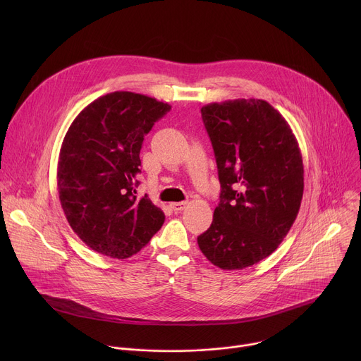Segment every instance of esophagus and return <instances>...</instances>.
<instances>
[{
  "instance_id": "esophagus-1",
  "label": "esophagus",
  "mask_w": 361,
  "mask_h": 361,
  "mask_svg": "<svg viewBox=\"0 0 361 361\" xmlns=\"http://www.w3.org/2000/svg\"><path fill=\"white\" fill-rule=\"evenodd\" d=\"M188 205L187 201H178V202H171L170 207L174 210V212H183L185 207Z\"/></svg>"
}]
</instances>
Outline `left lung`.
<instances>
[{
  "label": "left lung",
  "mask_w": 361,
  "mask_h": 361,
  "mask_svg": "<svg viewBox=\"0 0 361 361\" xmlns=\"http://www.w3.org/2000/svg\"><path fill=\"white\" fill-rule=\"evenodd\" d=\"M219 169L220 202L201 252L223 270H243L277 250L297 219L304 190L301 151L284 117L264 99L201 109Z\"/></svg>",
  "instance_id": "8db88e82"
}]
</instances>
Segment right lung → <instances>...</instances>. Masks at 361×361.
Returning a JSON list of instances; mask_svg holds the SVG:
<instances>
[{
  "instance_id": "add662e5",
  "label": "right lung",
  "mask_w": 361,
  "mask_h": 361,
  "mask_svg": "<svg viewBox=\"0 0 361 361\" xmlns=\"http://www.w3.org/2000/svg\"><path fill=\"white\" fill-rule=\"evenodd\" d=\"M171 106L114 91L94 99L71 123L59 157L60 202L73 231L94 251L124 260L148 244L164 213L134 187L144 135Z\"/></svg>"
}]
</instances>
